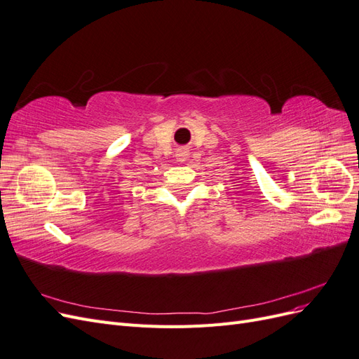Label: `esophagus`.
Segmentation results:
<instances>
[{
    "instance_id": "esophagus-1",
    "label": "esophagus",
    "mask_w": 359,
    "mask_h": 359,
    "mask_svg": "<svg viewBox=\"0 0 359 359\" xmlns=\"http://www.w3.org/2000/svg\"><path fill=\"white\" fill-rule=\"evenodd\" d=\"M175 158L178 163H184L189 158V149L186 148H178L177 153H175Z\"/></svg>"
}]
</instances>
